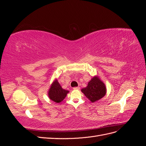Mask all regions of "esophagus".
<instances>
[{
    "label": "esophagus",
    "instance_id": "esophagus-1",
    "mask_svg": "<svg viewBox=\"0 0 146 146\" xmlns=\"http://www.w3.org/2000/svg\"><path fill=\"white\" fill-rule=\"evenodd\" d=\"M74 90H80V87L78 86V87H74L73 88Z\"/></svg>",
    "mask_w": 146,
    "mask_h": 146
}]
</instances>
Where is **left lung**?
Returning <instances> with one entry per match:
<instances>
[{
	"label": "left lung",
	"instance_id": "8db88e82",
	"mask_svg": "<svg viewBox=\"0 0 146 146\" xmlns=\"http://www.w3.org/2000/svg\"><path fill=\"white\" fill-rule=\"evenodd\" d=\"M82 92L91 102H94L105 95L106 88L98 77H94L88 83V86L83 88Z\"/></svg>",
	"mask_w": 146,
	"mask_h": 146
}]
</instances>
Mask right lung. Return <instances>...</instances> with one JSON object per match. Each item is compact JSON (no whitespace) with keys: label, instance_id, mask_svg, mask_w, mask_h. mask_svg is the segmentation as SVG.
Wrapping results in <instances>:
<instances>
[{"label":"right lung","instance_id":"add662e5","mask_svg":"<svg viewBox=\"0 0 146 146\" xmlns=\"http://www.w3.org/2000/svg\"><path fill=\"white\" fill-rule=\"evenodd\" d=\"M68 92L69 91L63 89L60 83L56 80L50 86L49 91H48V97L52 100L55 102L56 103H60L63 100Z\"/></svg>","mask_w":146,"mask_h":146}]
</instances>
